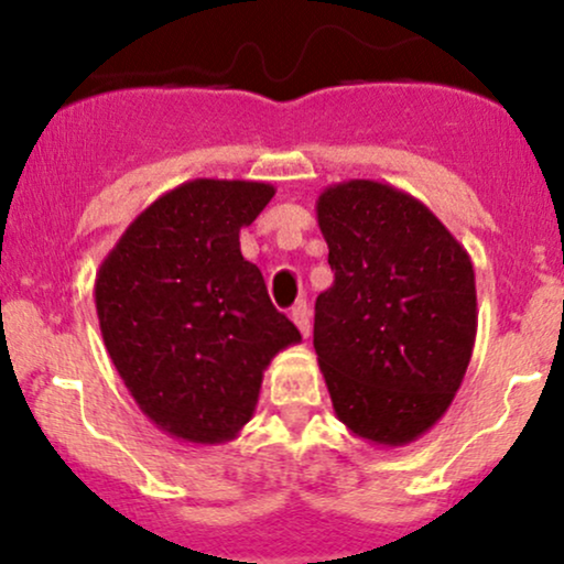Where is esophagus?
<instances>
[{
	"mask_svg": "<svg viewBox=\"0 0 564 564\" xmlns=\"http://www.w3.org/2000/svg\"><path fill=\"white\" fill-rule=\"evenodd\" d=\"M291 321L296 323V328H300L302 336H310V307H307V302H296L294 307H291Z\"/></svg>",
	"mask_w": 564,
	"mask_h": 564,
	"instance_id": "34e87169",
	"label": "esophagus"
}]
</instances>
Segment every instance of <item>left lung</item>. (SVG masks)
<instances>
[{
	"instance_id": "obj_1",
	"label": "left lung",
	"mask_w": 564,
	"mask_h": 564,
	"mask_svg": "<svg viewBox=\"0 0 564 564\" xmlns=\"http://www.w3.org/2000/svg\"><path fill=\"white\" fill-rule=\"evenodd\" d=\"M334 283L313 345L336 419L373 445L440 422L477 336L475 268L419 198L377 180L328 185L315 204Z\"/></svg>"
}]
</instances>
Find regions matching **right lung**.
<instances>
[{"mask_svg": "<svg viewBox=\"0 0 564 564\" xmlns=\"http://www.w3.org/2000/svg\"><path fill=\"white\" fill-rule=\"evenodd\" d=\"M273 196L251 180L177 185L134 217L97 270V321L116 371L140 411L183 443L238 437L264 368L302 341L238 241Z\"/></svg>", "mask_w": 564, "mask_h": 564, "instance_id": "add662e5", "label": "right lung"}]
</instances>
